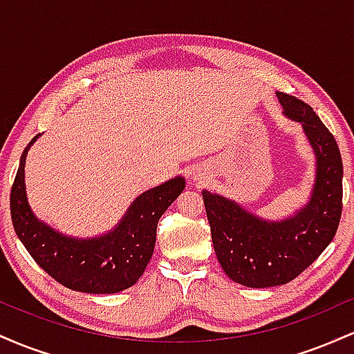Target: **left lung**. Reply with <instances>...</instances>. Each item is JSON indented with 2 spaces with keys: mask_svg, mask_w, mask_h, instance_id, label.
Masks as SVG:
<instances>
[{
  "mask_svg": "<svg viewBox=\"0 0 354 354\" xmlns=\"http://www.w3.org/2000/svg\"><path fill=\"white\" fill-rule=\"evenodd\" d=\"M276 96L284 115L303 124L316 154L315 188L306 206L283 221H268L203 191L219 265L248 288L279 286L301 274L333 241L343 209V161L335 136L310 104L286 93Z\"/></svg>",
  "mask_w": 354,
  "mask_h": 354,
  "instance_id": "obj_1",
  "label": "left lung"
}]
</instances>
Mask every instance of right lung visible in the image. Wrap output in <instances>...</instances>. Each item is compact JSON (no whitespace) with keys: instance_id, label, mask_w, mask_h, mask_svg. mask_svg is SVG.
<instances>
[{"instance_id":"obj_1","label":"right lung","mask_w":354,"mask_h":354,"mask_svg":"<svg viewBox=\"0 0 354 354\" xmlns=\"http://www.w3.org/2000/svg\"><path fill=\"white\" fill-rule=\"evenodd\" d=\"M38 136L24 148L11 186V219L19 241L51 278L73 291L109 295L133 286L153 256L158 221L185 189V178L176 176L140 194L106 234L86 239L64 236L39 221L28 205L24 163Z\"/></svg>"}]
</instances>
